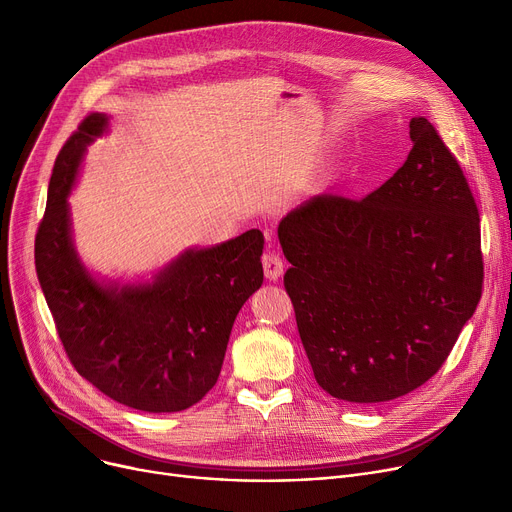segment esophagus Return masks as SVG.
<instances>
[{
  "label": "esophagus",
  "mask_w": 512,
  "mask_h": 512,
  "mask_svg": "<svg viewBox=\"0 0 512 512\" xmlns=\"http://www.w3.org/2000/svg\"><path fill=\"white\" fill-rule=\"evenodd\" d=\"M263 272L267 280H278L284 272V261L278 253H265L263 255Z\"/></svg>",
  "instance_id": "esophagus-1"
}]
</instances>
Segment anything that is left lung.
Listing matches in <instances>:
<instances>
[{
	"label": "left lung",
	"instance_id": "obj_1",
	"mask_svg": "<svg viewBox=\"0 0 512 512\" xmlns=\"http://www.w3.org/2000/svg\"><path fill=\"white\" fill-rule=\"evenodd\" d=\"M365 199L321 193L278 226L284 288L317 384L338 400L405 396L442 367L481 299L479 211L438 130Z\"/></svg>",
	"mask_w": 512,
	"mask_h": 512
}]
</instances>
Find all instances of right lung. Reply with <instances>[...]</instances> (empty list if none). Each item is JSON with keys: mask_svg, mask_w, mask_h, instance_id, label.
Returning a JSON list of instances; mask_svg holds the SVG:
<instances>
[{"mask_svg": "<svg viewBox=\"0 0 512 512\" xmlns=\"http://www.w3.org/2000/svg\"><path fill=\"white\" fill-rule=\"evenodd\" d=\"M107 128L91 114L53 164L35 267L74 369L105 396L145 413H176L215 386L240 307L263 284V234L188 249L151 282H99L80 261L68 195L87 145Z\"/></svg>", "mask_w": 512, "mask_h": 512, "instance_id": "add662e5", "label": "right lung"}]
</instances>
